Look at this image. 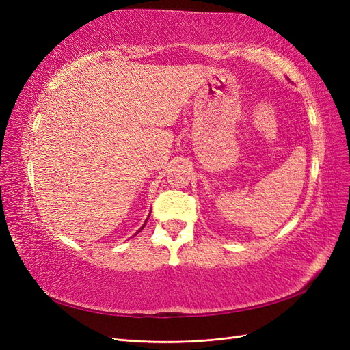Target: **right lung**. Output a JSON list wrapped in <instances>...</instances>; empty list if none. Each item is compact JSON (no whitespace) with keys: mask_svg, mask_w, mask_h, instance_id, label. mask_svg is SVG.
I'll return each mask as SVG.
<instances>
[{"mask_svg":"<svg viewBox=\"0 0 350 350\" xmlns=\"http://www.w3.org/2000/svg\"><path fill=\"white\" fill-rule=\"evenodd\" d=\"M149 216H150V215H149ZM146 221H147V219H146ZM146 221H144V225H146ZM144 225H143V226H142V228H140V229H139V230H137V234H139V232H140V230H142V229H143V228H144Z\"/></svg>","mask_w":350,"mask_h":350,"instance_id":"add662e5","label":"right lung"}]
</instances>
